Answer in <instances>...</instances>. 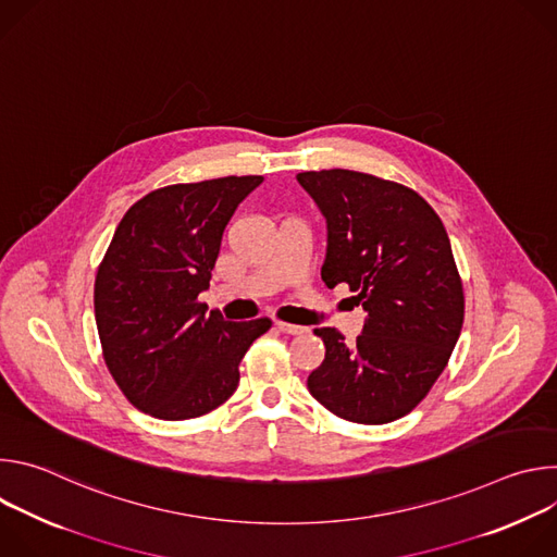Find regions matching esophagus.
<instances>
[{"label": "esophagus", "instance_id": "obj_1", "mask_svg": "<svg viewBox=\"0 0 557 557\" xmlns=\"http://www.w3.org/2000/svg\"><path fill=\"white\" fill-rule=\"evenodd\" d=\"M275 329H277V331H282V333H286V335H301V333H306V329H304V326L286 324V322H275Z\"/></svg>", "mask_w": 557, "mask_h": 557}]
</instances>
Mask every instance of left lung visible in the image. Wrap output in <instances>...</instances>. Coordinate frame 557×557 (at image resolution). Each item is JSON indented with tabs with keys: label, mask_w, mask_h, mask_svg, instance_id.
I'll list each match as a JSON object with an SVG mask.
<instances>
[{
	"label": "left lung",
	"mask_w": 557,
	"mask_h": 557,
	"mask_svg": "<svg viewBox=\"0 0 557 557\" xmlns=\"http://www.w3.org/2000/svg\"><path fill=\"white\" fill-rule=\"evenodd\" d=\"M326 218L329 288L348 284L366 310L357 344L317 329L326 357L308 389L333 414L366 425L412 412L458 342L465 297L447 231L412 189L350 170L301 172Z\"/></svg>",
	"instance_id": "left-lung-1"
}]
</instances>
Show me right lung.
Returning a JSON list of instances; mask_svg holds the SVG:
<instances>
[{
    "label": "right lung",
    "instance_id": "right-lung-1",
    "mask_svg": "<svg viewBox=\"0 0 557 557\" xmlns=\"http://www.w3.org/2000/svg\"><path fill=\"white\" fill-rule=\"evenodd\" d=\"M262 176L156 189L119 222L95 282L103 359L129 404L185 421L222 406L249 346L271 320L226 322L198 295L209 288L222 233Z\"/></svg>",
    "mask_w": 557,
    "mask_h": 557
}]
</instances>
